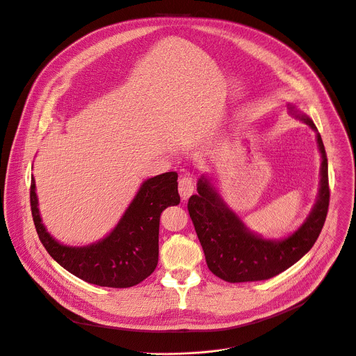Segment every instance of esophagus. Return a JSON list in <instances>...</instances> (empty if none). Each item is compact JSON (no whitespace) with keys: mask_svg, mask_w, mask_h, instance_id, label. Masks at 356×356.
I'll list each match as a JSON object with an SVG mask.
<instances>
[{"mask_svg":"<svg viewBox=\"0 0 356 356\" xmlns=\"http://www.w3.org/2000/svg\"><path fill=\"white\" fill-rule=\"evenodd\" d=\"M179 195L182 201H186L189 196L193 193L195 191V184H193V179L189 178V177H184L179 179Z\"/></svg>","mask_w":356,"mask_h":356,"instance_id":"34e87169","label":"esophagus"}]
</instances>
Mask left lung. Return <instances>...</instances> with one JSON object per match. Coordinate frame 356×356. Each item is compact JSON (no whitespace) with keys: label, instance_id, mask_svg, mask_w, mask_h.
<instances>
[{"label":"left lung","instance_id":"1","mask_svg":"<svg viewBox=\"0 0 356 356\" xmlns=\"http://www.w3.org/2000/svg\"><path fill=\"white\" fill-rule=\"evenodd\" d=\"M290 113L317 133L321 152V179L317 202L304 223L284 239H264L249 230L222 200L211 179L201 177L198 193L188 201V211L205 253L209 270L227 283L260 282L274 277L297 263L317 242L328 205V160L317 127L311 118L290 106Z\"/></svg>","mask_w":356,"mask_h":356}]
</instances>
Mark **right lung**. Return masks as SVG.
<instances>
[{
  "label": "right lung",
  "instance_id": "obj_1",
  "mask_svg": "<svg viewBox=\"0 0 356 356\" xmlns=\"http://www.w3.org/2000/svg\"><path fill=\"white\" fill-rule=\"evenodd\" d=\"M178 174L165 172L143 182L122 219L104 239L73 248L59 243L47 230L38 209L35 179L31 181V211L39 241L63 268L100 287H133L158 264L160 216L168 207L178 205Z\"/></svg>",
  "mask_w": 356,
  "mask_h": 356
}]
</instances>
